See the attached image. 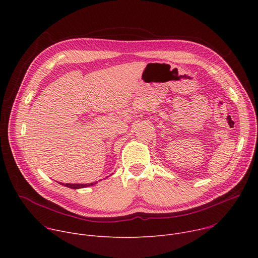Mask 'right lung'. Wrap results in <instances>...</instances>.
I'll list each match as a JSON object with an SVG mask.
<instances>
[{
    "mask_svg": "<svg viewBox=\"0 0 258 258\" xmlns=\"http://www.w3.org/2000/svg\"><path fill=\"white\" fill-rule=\"evenodd\" d=\"M61 185L70 188V189H81V188H86V187H90V186H94L96 182H91V183H63V182H59Z\"/></svg>",
    "mask_w": 258,
    "mask_h": 258,
    "instance_id": "obj_1",
    "label": "right lung"
}]
</instances>
